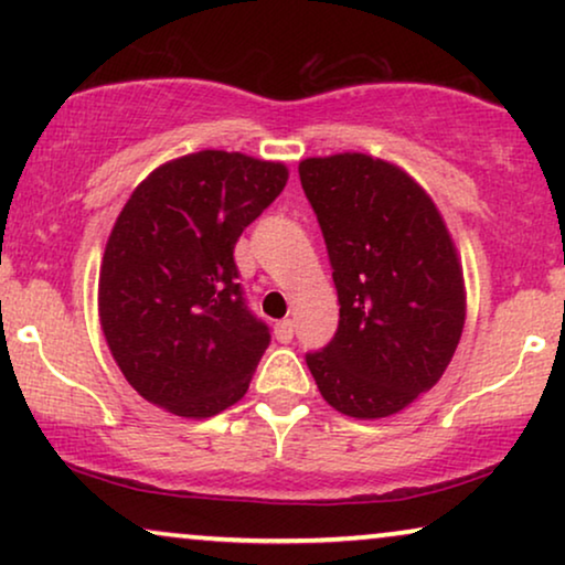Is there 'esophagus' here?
Masks as SVG:
<instances>
[{"mask_svg": "<svg viewBox=\"0 0 565 565\" xmlns=\"http://www.w3.org/2000/svg\"><path fill=\"white\" fill-rule=\"evenodd\" d=\"M292 334H296V323H292L290 319H282V321L275 323V337H277V342L288 344V342H292Z\"/></svg>", "mask_w": 565, "mask_h": 565, "instance_id": "obj_1", "label": "esophagus"}]
</instances>
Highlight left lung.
<instances>
[{
	"label": "left lung",
	"mask_w": 565,
	"mask_h": 565,
	"mask_svg": "<svg viewBox=\"0 0 565 565\" xmlns=\"http://www.w3.org/2000/svg\"><path fill=\"white\" fill-rule=\"evenodd\" d=\"M298 174L339 296L337 334L306 365L337 412L398 414L443 377L466 323L450 231L427 192L383 159L313 157Z\"/></svg>",
	"instance_id": "left-lung-1"
}]
</instances>
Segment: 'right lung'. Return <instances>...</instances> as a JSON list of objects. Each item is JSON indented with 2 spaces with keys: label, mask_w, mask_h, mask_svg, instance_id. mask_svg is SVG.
I'll list each match as a JSON object with an SVG mask.
<instances>
[{
  "label": "right lung",
  "mask_w": 565,
  "mask_h": 565,
  "mask_svg": "<svg viewBox=\"0 0 565 565\" xmlns=\"http://www.w3.org/2000/svg\"><path fill=\"white\" fill-rule=\"evenodd\" d=\"M288 169L198 151L146 177L99 267V323L126 381L169 414L207 419L249 388L269 344L246 306L234 246L280 195Z\"/></svg>",
  "instance_id": "right-lung-1"
}]
</instances>
